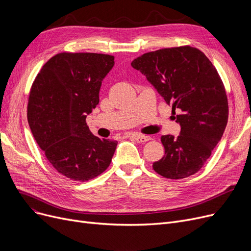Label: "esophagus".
I'll return each instance as SVG.
<instances>
[{"instance_id": "esophagus-1", "label": "esophagus", "mask_w": 251, "mask_h": 251, "mask_svg": "<svg viewBox=\"0 0 251 251\" xmlns=\"http://www.w3.org/2000/svg\"><path fill=\"white\" fill-rule=\"evenodd\" d=\"M133 139H135L137 142H140V143H143V142H147L149 140L151 139V136H146V135H140V134H133L132 136Z\"/></svg>"}]
</instances>
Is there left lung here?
I'll return each mask as SVG.
<instances>
[{"mask_svg":"<svg viewBox=\"0 0 251 251\" xmlns=\"http://www.w3.org/2000/svg\"><path fill=\"white\" fill-rule=\"evenodd\" d=\"M131 66L155 87L181 125L180 135H163L165 155L153 170L169 179L189 177L203 167L227 126L229 107L225 86L213 63L201 50L182 46L146 52Z\"/></svg>","mask_w":251,"mask_h":251,"instance_id":"8db88e82","label":"left lung"}]
</instances>
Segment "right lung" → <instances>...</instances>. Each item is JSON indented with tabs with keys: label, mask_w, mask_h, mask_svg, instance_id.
Instances as JSON below:
<instances>
[{
	"label": "right lung",
	"mask_w": 251,
	"mask_h": 251,
	"mask_svg": "<svg viewBox=\"0 0 251 251\" xmlns=\"http://www.w3.org/2000/svg\"><path fill=\"white\" fill-rule=\"evenodd\" d=\"M111 55L60 52L32 83L27 120L38 147L60 174L88 181L110 166L118 141L90 132L86 116L100 101L102 79L113 68Z\"/></svg>",
	"instance_id": "add662e5"
}]
</instances>
